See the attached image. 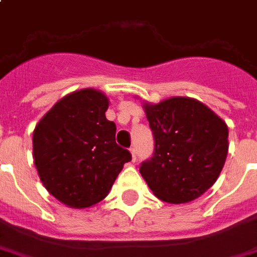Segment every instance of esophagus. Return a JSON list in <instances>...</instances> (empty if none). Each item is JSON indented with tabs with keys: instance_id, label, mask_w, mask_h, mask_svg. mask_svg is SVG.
I'll return each mask as SVG.
<instances>
[{
	"instance_id": "obj_1",
	"label": "esophagus",
	"mask_w": 257,
	"mask_h": 257,
	"mask_svg": "<svg viewBox=\"0 0 257 257\" xmlns=\"http://www.w3.org/2000/svg\"><path fill=\"white\" fill-rule=\"evenodd\" d=\"M129 151H131V154H132V161H136V150H135L134 147L131 148V150H129Z\"/></svg>"
}]
</instances>
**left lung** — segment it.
Returning <instances> with one entry per match:
<instances>
[{"instance_id":"left-lung-1","label":"left lung","mask_w":257,"mask_h":257,"mask_svg":"<svg viewBox=\"0 0 257 257\" xmlns=\"http://www.w3.org/2000/svg\"><path fill=\"white\" fill-rule=\"evenodd\" d=\"M153 131L154 154L140 173L154 195L167 203H188L210 189L229 150L223 119L199 100L173 96L144 103Z\"/></svg>"}]
</instances>
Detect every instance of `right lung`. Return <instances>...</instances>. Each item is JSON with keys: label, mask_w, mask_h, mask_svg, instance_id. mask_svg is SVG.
<instances>
[{"label": "right lung", "mask_w": 257, "mask_h": 257, "mask_svg": "<svg viewBox=\"0 0 257 257\" xmlns=\"http://www.w3.org/2000/svg\"><path fill=\"white\" fill-rule=\"evenodd\" d=\"M107 96L94 88L57 102L34 129V162L42 184L57 200L85 208L109 195L132 159L115 143V123L106 118Z\"/></svg>", "instance_id": "obj_1"}]
</instances>
